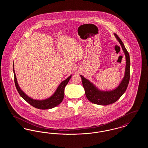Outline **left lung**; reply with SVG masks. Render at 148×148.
Listing matches in <instances>:
<instances>
[{"label": "left lung", "instance_id": "8db88e82", "mask_svg": "<svg viewBox=\"0 0 148 148\" xmlns=\"http://www.w3.org/2000/svg\"><path fill=\"white\" fill-rule=\"evenodd\" d=\"M114 35L120 44L126 58L125 75L118 87L112 91H100L88 79L80 75L86 98L90 102L98 105L107 106L116 101L126 91L130 80V61L129 53L119 37L115 33Z\"/></svg>", "mask_w": 148, "mask_h": 148}]
</instances>
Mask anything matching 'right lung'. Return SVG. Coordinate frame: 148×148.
Here are the masks:
<instances>
[{"label": "right lung", "instance_id": "1", "mask_svg": "<svg viewBox=\"0 0 148 148\" xmlns=\"http://www.w3.org/2000/svg\"><path fill=\"white\" fill-rule=\"evenodd\" d=\"M13 72L14 75V82L16 88L23 98L29 104L34 106L35 108L39 109H49L56 107L62 103L64 96V89L65 86L69 82L71 75L66 79L63 82H62L59 85L55 93L49 98L42 100H36L30 98L27 96L24 92H23L19 86L18 84L15 73L14 71V63H13Z\"/></svg>", "mask_w": 148, "mask_h": 148}]
</instances>
